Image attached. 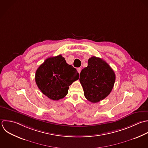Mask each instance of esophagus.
Segmentation results:
<instances>
[{
    "instance_id": "esophagus-1",
    "label": "esophagus",
    "mask_w": 148,
    "mask_h": 148,
    "mask_svg": "<svg viewBox=\"0 0 148 148\" xmlns=\"http://www.w3.org/2000/svg\"><path fill=\"white\" fill-rule=\"evenodd\" d=\"M77 71H78V73H79V74H80V73H81V68H80V67L77 68Z\"/></svg>"
}]
</instances>
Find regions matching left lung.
Returning a JSON list of instances; mask_svg holds the SVG:
<instances>
[{"label":"left lung","mask_w":148,"mask_h":148,"mask_svg":"<svg viewBox=\"0 0 148 148\" xmlns=\"http://www.w3.org/2000/svg\"><path fill=\"white\" fill-rule=\"evenodd\" d=\"M115 74L110 65L100 58L92 56L80 73L79 81L86 99L93 103L104 99L111 93Z\"/></svg>","instance_id":"obj_1"}]
</instances>
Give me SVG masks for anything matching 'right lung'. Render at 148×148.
I'll list each match as a JSON object with an SVG mask.
<instances>
[{"label":"right lung","mask_w":148,"mask_h":148,"mask_svg":"<svg viewBox=\"0 0 148 148\" xmlns=\"http://www.w3.org/2000/svg\"><path fill=\"white\" fill-rule=\"evenodd\" d=\"M79 73L61 55L47 58L36 72V83L41 92L53 100L64 98Z\"/></svg>","instance_id":"1"}]
</instances>
